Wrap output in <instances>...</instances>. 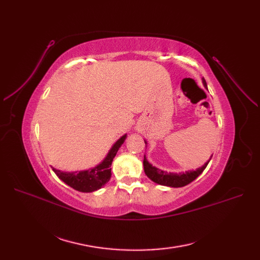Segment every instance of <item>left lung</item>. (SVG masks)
I'll list each match as a JSON object with an SVG mask.
<instances>
[{
    "label": "left lung",
    "instance_id": "1",
    "mask_svg": "<svg viewBox=\"0 0 260 260\" xmlns=\"http://www.w3.org/2000/svg\"><path fill=\"white\" fill-rule=\"evenodd\" d=\"M203 84L204 86H207L206 81L203 79ZM145 145L147 144L146 141L144 140ZM212 155L210 156V158L203 165L202 167L195 169V170H188L185 172H179V174H176V172H167L165 170H161L159 168H157L153 166L152 164H149L147 160L146 156L144 155V160H143V166H144V172L145 175L154 181L155 183L165 185V186H170V187H182L188 183H191L192 181H194L196 178H198L202 172L204 171L207 167L208 162L210 161Z\"/></svg>",
    "mask_w": 260,
    "mask_h": 260
}]
</instances>
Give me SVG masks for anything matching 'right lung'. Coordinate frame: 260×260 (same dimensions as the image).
I'll list each match as a JSON object with an SVG mask.
<instances>
[{"label":"right lung","mask_w":260,"mask_h":260,"mask_svg":"<svg viewBox=\"0 0 260 260\" xmlns=\"http://www.w3.org/2000/svg\"><path fill=\"white\" fill-rule=\"evenodd\" d=\"M125 138H127V135H123L121 138L118 139L112 148L109 149L105 158L99 165H96L95 167L86 170L70 172L62 171L54 167H52V169L62 182H65L67 185L75 188L77 191L90 193L100 190L101 187H103L108 182L112 177V162L118 149L123 144Z\"/></svg>","instance_id":"1"}]
</instances>
